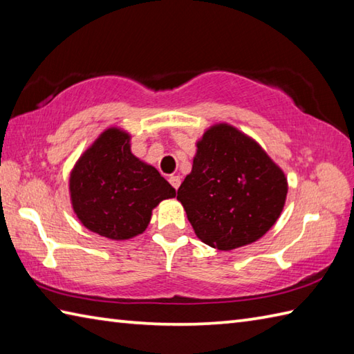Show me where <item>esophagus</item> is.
<instances>
[{"label": "esophagus", "instance_id": "esophagus-1", "mask_svg": "<svg viewBox=\"0 0 354 354\" xmlns=\"http://www.w3.org/2000/svg\"><path fill=\"white\" fill-rule=\"evenodd\" d=\"M169 183L171 184V187H173V189H175V190H178L179 189V185H181V178H179V176H170L169 178Z\"/></svg>", "mask_w": 354, "mask_h": 354}]
</instances>
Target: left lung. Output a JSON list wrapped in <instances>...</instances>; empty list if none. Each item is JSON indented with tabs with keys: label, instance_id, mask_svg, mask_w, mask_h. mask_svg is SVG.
<instances>
[{
	"label": "left lung",
	"instance_id": "left-lung-1",
	"mask_svg": "<svg viewBox=\"0 0 354 354\" xmlns=\"http://www.w3.org/2000/svg\"><path fill=\"white\" fill-rule=\"evenodd\" d=\"M193 167L178 189L196 236L231 251L263 237L280 217L288 179L257 141L217 123L196 142Z\"/></svg>",
	"mask_w": 354,
	"mask_h": 354
}]
</instances>
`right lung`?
<instances>
[{"instance_id":"add662e5","label":"right lung","mask_w":354,"mask_h":354,"mask_svg":"<svg viewBox=\"0 0 354 354\" xmlns=\"http://www.w3.org/2000/svg\"><path fill=\"white\" fill-rule=\"evenodd\" d=\"M176 192L153 165L131 152V135L108 127L70 173L74 213L85 228L111 240L145 232L152 209Z\"/></svg>"}]
</instances>
